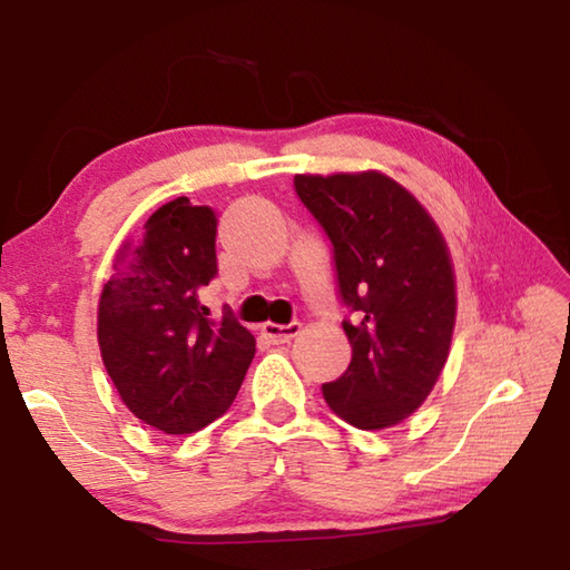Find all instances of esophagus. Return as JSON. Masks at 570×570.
<instances>
[{
  "mask_svg": "<svg viewBox=\"0 0 570 570\" xmlns=\"http://www.w3.org/2000/svg\"><path fill=\"white\" fill-rule=\"evenodd\" d=\"M298 332H302V324H298V322H292V324H264L262 326L264 340H268L272 344L292 342Z\"/></svg>",
  "mask_w": 570,
  "mask_h": 570,
  "instance_id": "esophagus-1",
  "label": "esophagus"
}]
</instances>
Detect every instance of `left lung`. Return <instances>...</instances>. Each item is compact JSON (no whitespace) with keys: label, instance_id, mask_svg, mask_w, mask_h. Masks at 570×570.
Here are the masks:
<instances>
[{"label":"left lung","instance_id":"left-lung-1","mask_svg":"<svg viewBox=\"0 0 570 570\" xmlns=\"http://www.w3.org/2000/svg\"><path fill=\"white\" fill-rule=\"evenodd\" d=\"M294 190L330 238L352 362L322 384L334 414L384 430L428 400L448 362L455 276L435 220L382 173L296 176Z\"/></svg>","mask_w":570,"mask_h":570}]
</instances>
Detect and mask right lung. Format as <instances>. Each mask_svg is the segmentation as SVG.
<instances>
[{"label": "right lung", "mask_w": 570, "mask_h": 570, "mask_svg": "<svg viewBox=\"0 0 570 570\" xmlns=\"http://www.w3.org/2000/svg\"><path fill=\"white\" fill-rule=\"evenodd\" d=\"M218 216L180 196L120 248L98 308L105 370L135 417L166 435L218 420L240 390L256 340L236 316L210 320Z\"/></svg>", "instance_id": "1"}]
</instances>
